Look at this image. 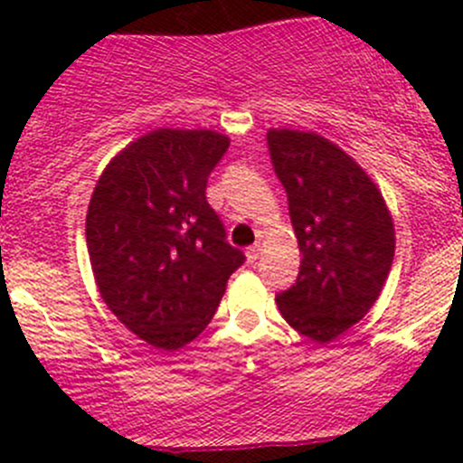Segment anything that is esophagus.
<instances>
[{
  "mask_svg": "<svg viewBox=\"0 0 463 463\" xmlns=\"http://www.w3.org/2000/svg\"><path fill=\"white\" fill-rule=\"evenodd\" d=\"M260 255H261V246L260 244H253L250 249H246V260H249L250 264H253V261H258Z\"/></svg>",
  "mask_w": 463,
  "mask_h": 463,
  "instance_id": "34e87169",
  "label": "esophagus"
}]
</instances>
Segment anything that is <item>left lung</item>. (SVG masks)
Masks as SVG:
<instances>
[{
    "label": "left lung",
    "mask_w": 463,
    "mask_h": 463,
    "mask_svg": "<svg viewBox=\"0 0 463 463\" xmlns=\"http://www.w3.org/2000/svg\"><path fill=\"white\" fill-rule=\"evenodd\" d=\"M266 143L302 253L296 284L275 302L293 329L329 343L381 296L394 223L374 181L338 145L300 129H269Z\"/></svg>",
    "instance_id": "1"
}]
</instances>
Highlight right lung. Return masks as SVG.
Listing matches in <instances>:
<instances>
[{
    "mask_svg": "<svg viewBox=\"0 0 463 463\" xmlns=\"http://www.w3.org/2000/svg\"><path fill=\"white\" fill-rule=\"evenodd\" d=\"M228 145L210 129H154L116 154L93 188L85 228L98 291L156 349L193 343L246 260L205 199Z\"/></svg>",
    "mask_w": 463,
    "mask_h": 463,
    "instance_id": "right-lung-1",
    "label": "right lung"
}]
</instances>
